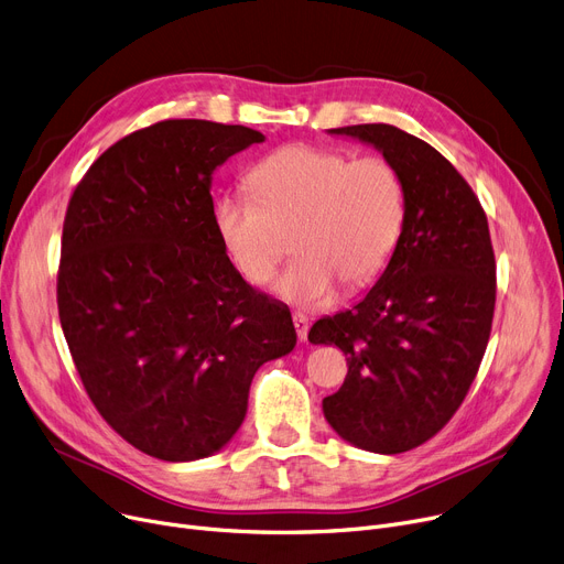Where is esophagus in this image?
I'll return each mask as SVG.
<instances>
[{
    "mask_svg": "<svg viewBox=\"0 0 564 564\" xmlns=\"http://www.w3.org/2000/svg\"><path fill=\"white\" fill-rule=\"evenodd\" d=\"M292 322H294V329H297L300 340H306V336H308V319H306V315L294 313V315H292Z\"/></svg>",
    "mask_w": 564,
    "mask_h": 564,
    "instance_id": "1",
    "label": "esophagus"
}]
</instances>
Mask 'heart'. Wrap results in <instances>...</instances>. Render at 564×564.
<instances>
[{
  "mask_svg": "<svg viewBox=\"0 0 564 564\" xmlns=\"http://www.w3.org/2000/svg\"><path fill=\"white\" fill-rule=\"evenodd\" d=\"M253 196L215 203L219 240L249 283L270 281L294 230L297 260L274 281L279 300L313 308L372 283L387 267L404 221V187L395 166L377 155H349L290 143L249 171Z\"/></svg>",
  "mask_w": 564,
  "mask_h": 564,
  "instance_id": "1",
  "label": "heart"
}]
</instances>
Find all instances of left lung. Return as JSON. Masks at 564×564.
Returning <instances> with one entry per match:
<instances>
[{
	"label": "left lung",
	"mask_w": 564,
	"mask_h": 564,
	"mask_svg": "<svg viewBox=\"0 0 564 564\" xmlns=\"http://www.w3.org/2000/svg\"><path fill=\"white\" fill-rule=\"evenodd\" d=\"M329 134L389 160L404 187V221L387 270L351 311L322 317L313 345L347 357L324 419L351 446L398 455L432 438L464 402L491 334L496 260L487 215L459 171L423 139L387 123Z\"/></svg>",
	"instance_id": "left-lung-1"
}]
</instances>
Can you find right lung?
<instances>
[{"mask_svg": "<svg viewBox=\"0 0 564 564\" xmlns=\"http://www.w3.org/2000/svg\"><path fill=\"white\" fill-rule=\"evenodd\" d=\"M262 141L162 121L107 148L68 203L56 304L75 368L111 430L164 462L221 451L258 368L297 345L290 311L240 276L215 228L213 173Z\"/></svg>", "mask_w": 564, "mask_h": 564, "instance_id": "obj_1", "label": "right lung"}]
</instances>
